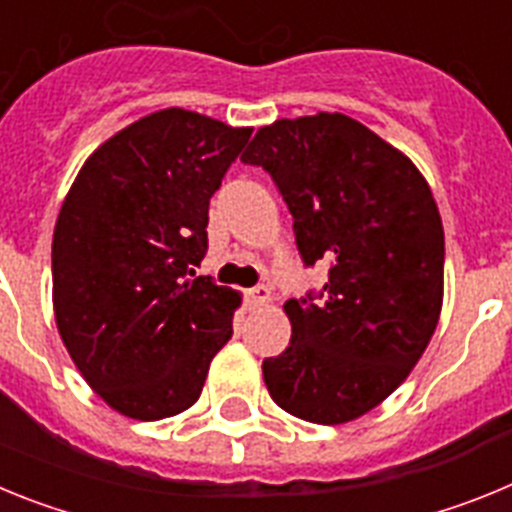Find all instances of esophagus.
I'll return each instance as SVG.
<instances>
[{
  "label": "esophagus",
  "instance_id": "34e87169",
  "mask_svg": "<svg viewBox=\"0 0 512 512\" xmlns=\"http://www.w3.org/2000/svg\"><path fill=\"white\" fill-rule=\"evenodd\" d=\"M246 297H248V300H251V302H256V305H261V302H269V300H271V292H269V287H264V284H259V287L248 289Z\"/></svg>",
  "mask_w": 512,
  "mask_h": 512
}]
</instances>
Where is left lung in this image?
<instances>
[{"instance_id": "obj_1", "label": "left lung", "mask_w": 512, "mask_h": 512, "mask_svg": "<svg viewBox=\"0 0 512 512\" xmlns=\"http://www.w3.org/2000/svg\"><path fill=\"white\" fill-rule=\"evenodd\" d=\"M243 164L274 179L302 264H328L320 292L284 302L292 338L264 359L271 400L338 425L377 408L418 364L443 302V225L405 153L341 112L277 120Z\"/></svg>"}]
</instances>
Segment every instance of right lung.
<instances>
[{"instance_id": "right-lung-1", "label": "right lung", "mask_w": 512, "mask_h": 512, "mask_svg": "<svg viewBox=\"0 0 512 512\" xmlns=\"http://www.w3.org/2000/svg\"><path fill=\"white\" fill-rule=\"evenodd\" d=\"M251 128L153 112L97 148L53 233V310L63 346L117 413L161 420L200 400L241 297L197 277L210 197Z\"/></svg>"}]
</instances>
